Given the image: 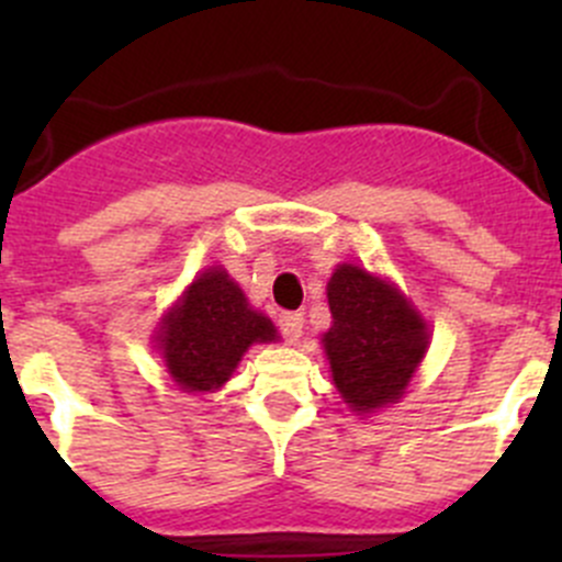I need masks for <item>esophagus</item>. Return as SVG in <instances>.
Wrapping results in <instances>:
<instances>
[{
    "label": "esophagus",
    "instance_id": "34e87169",
    "mask_svg": "<svg viewBox=\"0 0 562 562\" xmlns=\"http://www.w3.org/2000/svg\"><path fill=\"white\" fill-rule=\"evenodd\" d=\"M304 328V315L302 313H285L280 315V331L288 342H299Z\"/></svg>",
    "mask_w": 562,
    "mask_h": 562
}]
</instances>
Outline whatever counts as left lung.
I'll use <instances>...</instances> for the list:
<instances>
[{"label": "left lung", "mask_w": 562, "mask_h": 562, "mask_svg": "<svg viewBox=\"0 0 562 562\" xmlns=\"http://www.w3.org/2000/svg\"><path fill=\"white\" fill-rule=\"evenodd\" d=\"M331 328L321 337L334 386L359 416L400 402L429 348L424 317L394 282L353 263L326 288Z\"/></svg>", "instance_id": "1"}]
</instances>
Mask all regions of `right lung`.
Listing matches in <instances>:
<instances>
[{"instance_id": "right-lung-1", "label": "right lung", "mask_w": 562, "mask_h": 562, "mask_svg": "<svg viewBox=\"0 0 562 562\" xmlns=\"http://www.w3.org/2000/svg\"><path fill=\"white\" fill-rule=\"evenodd\" d=\"M155 339L176 386L187 394H206L234 375L249 345L274 342L277 328L249 307L223 266H212L162 315Z\"/></svg>"}]
</instances>
